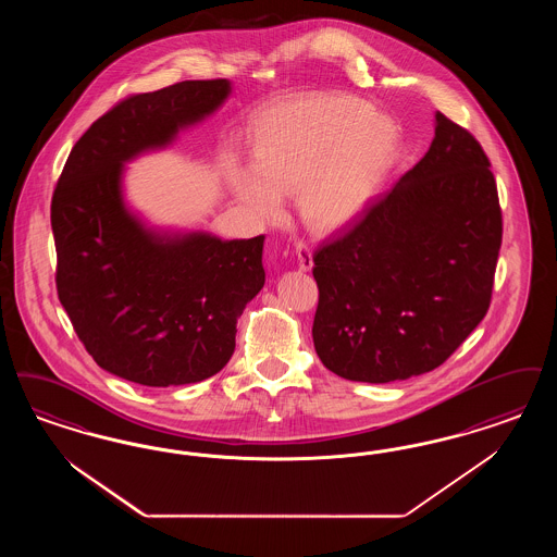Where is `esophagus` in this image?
Returning <instances> with one entry per match:
<instances>
[{
    "label": "esophagus",
    "instance_id": "esophagus-1",
    "mask_svg": "<svg viewBox=\"0 0 557 557\" xmlns=\"http://www.w3.org/2000/svg\"><path fill=\"white\" fill-rule=\"evenodd\" d=\"M296 255H298V269L300 271H309L312 268L311 248L302 243L296 245Z\"/></svg>",
    "mask_w": 557,
    "mask_h": 557
}]
</instances>
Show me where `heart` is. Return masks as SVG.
I'll return each instance as SVG.
<instances>
[{"mask_svg": "<svg viewBox=\"0 0 557 557\" xmlns=\"http://www.w3.org/2000/svg\"><path fill=\"white\" fill-rule=\"evenodd\" d=\"M400 145L396 122L346 92H319L275 106L250 128V165L225 163L234 197L275 218L296 190L300 218L317 232L358 220L375 200Z\"/></svg>", "mask_w": 557, "mask_h": 557, "instance_id": "obj_1", "label": "heart"}]
</instances>
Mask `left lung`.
<instances>
[{
	"instance_id": "8db88e82",
	"label": "left lung",
	"mask_w": 557,
	"mask_h": 557,
	"mask_svg": "<svg viewBox=\"0 0 557 557\" xmlns=\"http://www.w3.org/2000/svg\"><path fill=\"white\" fill-rule=\"evenodd\" d=\"M490 168L474 136L435 112L423 159L314 252L312 342L332 373L423 375L483 321L502 246Z\"/></svg>"
}]
</instances>
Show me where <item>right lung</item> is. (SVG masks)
Segmentation results:
<instances>
[{"label": "right lung", "instance_id": "1", "mask_svg": "<svg viewBox=\"0 0 557 557\" xmlns=\"http://www.w3.org/2000/svg\"><path fill=\"white\" fill-rule=\"evenodd\" d=\"M232 83L184 81L134 95L78 138L51 200L58 296L95 362L147 387L199 383L236 348L265 286V236L222 240L149 222L126 199V165L170 149L222 110Z\"/></svg>", "mask_w": 557, "mask_h": 557}]
</instances>
